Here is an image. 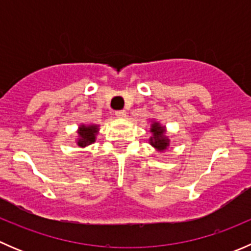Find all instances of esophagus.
Segmentation results:
<instances>
[{
	"label": "esophagus",
	"instance_id": "esophagus-1",
	"mask_svg": "<svg viewBox=\"0 0 251 251\" xmlns=\"http://www.w3.org/2000/svg\"><path fill=\"white\" fill-rule=\"evenodd\" d=\"M115 116H116V118H119V119L126 118V111H125V110H118V111H115Z\"/></svg>",
	"mask_w": 251,
	"mask_h": 251
}]
</instances>
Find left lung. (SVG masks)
Listing matches in <instances>:
<instances>
[{"instance_id":"obj_1","label":"left lung","mask_w":251,"mask_h":251,"mask_svg":"<svg viewBox=\"0 0 251 251\" xmlns=\"http://www.w3.org/2000/svg\"><path fill=\"white\" fill-rule=\"evenodd\" d=\"M151 132L153 133V136L149 138V143H151L156 151H165V149H168L170 140L165 136V127H164V126H161L160 124L154 121L151 126Z\"/></svg>"}]
</instances>
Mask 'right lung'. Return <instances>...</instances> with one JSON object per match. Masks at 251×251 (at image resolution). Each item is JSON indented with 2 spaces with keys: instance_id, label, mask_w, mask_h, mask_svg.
Wrapping results in <instances>:
<instances>
[{
  "instance_id": "obj_1",
  "label": "right lung",
  "mask_w": 251,
  "mask_h": 251,
  "mask_svg": "<svg viewBox=\"0 0 251 251\" xmlns=\"http://www.w3.org/2000/svg\"><path fill=\"white\" fill-rule=\"evenodd\" d=\"M98 133L97 125H80L77 130L78 138L76 141L78 147H86L96 142V135Z\"/></svg>"
}]
</instances>
